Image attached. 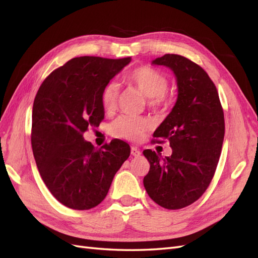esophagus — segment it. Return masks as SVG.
I'll return each mask as SVG.
<instances>
[{"label":"esophagus","instance_id":"obj_1","mask_svg":"<svg viewBox=\"0 0 258 258\" xmlns=\"http://www.w3.org/2000/svg\"><path fill=\"white\" fill-rule=\"evenodd\" d=\"M131 153H132V156H133V157H139V156H141L142 152L138 148H136V147H132Z\"/></svg>","mask_w":258,"mask_h":258}]
</instances>
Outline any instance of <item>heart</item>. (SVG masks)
<instances>
[{
  "mask_svg": "<svg viewBox=\"0 0 258 258\" xmlns=\"http://www.w3.org/2000/svg\"><path fill=\"white\" fill-rule=\"evenodd\" d=\"M125 81L135 87L147 97V104L153 109H165L171 105L172 96L166 91L168 86L167 77L149 66H139L131 70ZM119 87L114 82L107 83L100 94V101L106 111H113L116 107ZM150 122L145 117L123 115L111 125V133L115 137L127 141H141L147 131L150 128Z\"/></svg>",
  "mask_w": 258,
  "mask_h": 258,
  "instance_id": "obj_1",
  "label": "heart"
}]
</instances>
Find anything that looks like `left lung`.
I'll return each mask as SVG.
<instances>
[{"mask_svg":"<svg viewBox=\"0 0 258 258\" xmlns=\"http://www.w3.org/2000/svg\"><path fill=\"white\" fill-rule=\"evenodd\" d=\"M152 63L174 71L178 97L153 133L158 143L170 142L172 156L161 158L156 151H144L150 163L144 186L160 207L179 210L196 202L215 174L225 135L224 110L215 84L196 62L165 54Z\"/></svg>","mask_w":258,"mask_h":258,"instance_id":"8db88e82","label":"left lung"}]
</instances>
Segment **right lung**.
Segmentation results:
<instances>
[{
  "label": "right lung",
  "instance_id": "right-lung-1",
  "mask_svg": "<svg viewBox=\"0 0 258 258\" xmlns=\"http://www.w3.org/2000/svg\"><path fill=\"white\" fill-rule=\"evenodd\" d=\"M131 57L72 58L43 81L32 109L31 145L36 166L50 194L73 210L93 209L106 198L131 148L120 139L100 149L84 141L105 111L104 86Z\"/></svg>",
  "mask_w": 258,
  "mask_h": 258
}]
</instances>
